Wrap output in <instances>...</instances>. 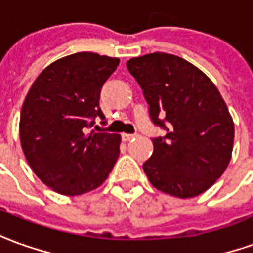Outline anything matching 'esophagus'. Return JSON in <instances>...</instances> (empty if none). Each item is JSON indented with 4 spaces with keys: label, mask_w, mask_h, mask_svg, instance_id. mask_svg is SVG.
<instances>
[{
    "label": "esophagus",
    "mask_w": 253,
    "mask_h": 253,
    "mask_svg": "<svg viewBox=\"0 0 253 253\" xmlns=\"http://www.w3.org/2000/svg\"><path fill=\"white\" fill-rule=\"evenodd\" d=\"M135 135H137V134H126V132H123V134H122V139H123V141H130V139L134 138Z\"/></svg>",
    "instance_id": "1"
}]
</instances>
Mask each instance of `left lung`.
<instances>
[{
    "instance_id": "obj_1",
    "label": "left lung",
    "mask_w": 253,
    "mask_h": 253,
    "mask_svg": "<svg viewBox=\"0 0 253 253\" xmlns=\"http://www.w3.org/2000/svg\"><path fill=\"white\" fill-rule=\"evenodd\" d=\"M164 137L152 139L153 153L142 166L160 192L189 199L210 189L231 159L234 123L216 86L197 67L167 53L127 61Z\"/></svg>"
}]
</instances>
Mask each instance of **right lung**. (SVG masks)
<instances>
[{
  "label": "right lung",
  "instance_id": "1",
  "mask_svg": "<svg viewBox=\"0 0 253 253\" xmlns=\"http://www.w3.org/2000/svg\"><path fill=\"white\" fill-rule=\"evenodd\" d=\"M119 65L118 57L81 52L47 65L23 102L20 144L31 169L64 196L98 188L119 157L121 135L90 127L105 116L102 84Z\"/></svg>",
  "mask_w": 253,
  "mask_h": 253
}]
</instances>
